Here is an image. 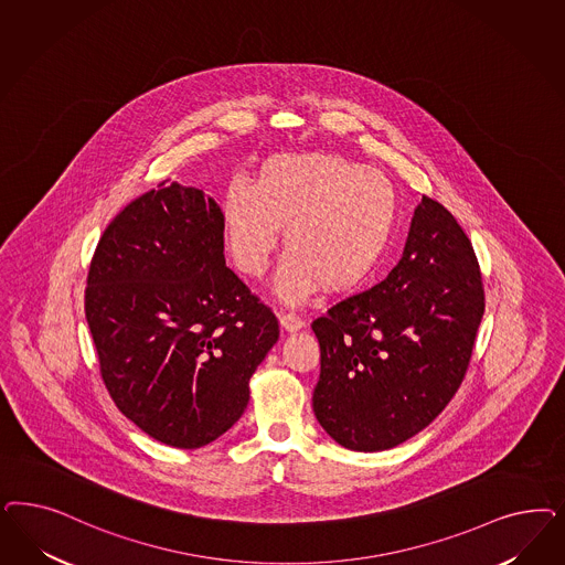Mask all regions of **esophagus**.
I'll return each instance as SVG.
<instances>
[{"mask_svg": "<svg viewBox=\"0 0 565 565\" xmlns=\"http://www.w3.org/2000/svg\"><path fill=\"white\" fill-rule=\"evenodd\" d=\"M278 318H280V324H282V328H287V330H299V328H303V320L295 313V311H280L278 313Z\"/></svg>", "mask_w": 565, "mask_h": 565, "instance_id": "34e87169", "label": "esophagus"}]
</instances>
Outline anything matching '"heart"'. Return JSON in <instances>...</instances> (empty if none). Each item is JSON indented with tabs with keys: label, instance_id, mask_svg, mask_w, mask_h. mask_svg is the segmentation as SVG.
Instances as JSON below:
<instances>
[{
	"label": "heart",
	"instance_id": "heart-1",
	"mask_svg": "<svg viewBox=\"0 0 565 565\" xmlns=\"http://www.w3.org/2000/svg\"><path fill=\"white\" fill-rule=\"evenodd\" d=\"M397 218L393 182L334 153H287L264 162L257 182L235 174L224 191L222 222L228 254L247 276L266 273L282 241L289 247L276 274L287 301L347 291L374 270Z\"/></svg>",
	"mask_w": 565,
	"mask_h": 565
}]
</instances>
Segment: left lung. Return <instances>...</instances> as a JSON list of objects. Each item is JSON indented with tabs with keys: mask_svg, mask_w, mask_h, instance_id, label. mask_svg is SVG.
Wrapping results in <instances>:
<instances>
[{
	"mask_svg": "<svg viewBox=\"0 0 565 565\" xmlns=\"http://www.w3.org/2000/svg\"><path fill=\"white\" fill-rule=\"evenodd\" d=\"M482 313L470 238L447 207L422 195L399 264L311 322L320 343L311 401L322 428L364 454L418 435L463 381Z\"/></svg>",
	"mask_w": 565,
	"mask_h": 565,
	"instance_id": "left-lung-1",
	"label": "left lung"
}]
</instances>
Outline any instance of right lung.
Segmentation results:
<instances>
[{
	"mask_svg": "<svg viewBox=\"0 0 565 565\" xmlns=\"http://www.w3.org/2000/svg\"><path fill=\"white\" fill-rule=\"evenodd\" d=\"M85 316L116 407L177 449L203 447L241 418L249 379L278 341L274 311L224 262L216 201L179 182L109 222Z\"/></svg>",
	"mask_w": 565,
	"mask_h": 565,
	"instance_id": "add662e5",
	"label": "right lung"
}]
</instances>
